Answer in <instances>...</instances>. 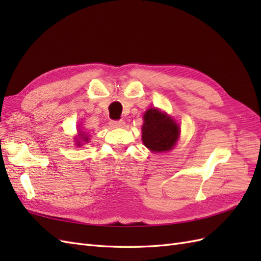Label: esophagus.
<instances>
[{"mask_svg": "<svg viewBox=\"0 0 261 261\" xmlns=\"http://www.w3.org/2000/svg\"><path fill=\"white\" fill-rule=\"evenodd\" d=\"M124 124H125L124 121H111L110 122V125H111V127H113V128H121V127H123Z\"/></svg>", "mask_w": 261, "mask_h": 261, "instance_id": "1", "label": "esophagus"}]
</instances>
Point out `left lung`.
I'll use <instances>...</instances> for the list:
<instances>
[{
    "instance_id": "left-lung-1",
    "label": "left lung",
    "mask_w": 261,
    "mask_h": 261,
    "mask_svg": "<svg viewBox=\"0 0 261 261\" xmlns=\"http://www.w3.org/2000/svg\"><path fill=\"white\" fill-rule=\"evenodd\" d=\"M178 124L159 109H148L144 114L141 139L152 152H165L173 149L179 137Z\"/></svg>"
}]
</instances>
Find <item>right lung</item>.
I'll return each instance as SVG.
<instances>
[{"label":"right lung","instance_id":"1","mask_svg":"<svg viewBox=\"0 0 261 261\" xmlns=\"http://www.w3.org/2000/svg\"><path fill=\"white\" fill-rule=\"evenodd\" d=\"M75 141L78 146H82V144L84 143H89V138L88 135L84 132V130H80L78 129V137H75Z\"/></svg>","mask_w":261,"mask_h":261}]
</instances>
